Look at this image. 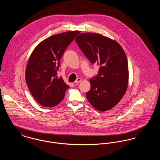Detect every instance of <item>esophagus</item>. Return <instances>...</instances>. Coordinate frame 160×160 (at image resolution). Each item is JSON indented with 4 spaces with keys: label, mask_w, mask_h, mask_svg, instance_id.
Returning <instances> with one entry per match:
<instances>
[{
    "label": "esophagus",
    "mask_w": 160,
    "mask_h": 160,
    "mask_svg": "<svg viewBox=\"0 0 160 160\" xmlns=\"http://www.w3.org/2000/svg\"><path fill=\"white\" fill-rule=\"evenodd\" d=\"M82 80V79L81 78H77L76 80V81L74 82V83H78L81 82Z\"/></svg>",
    "instance_id": "34e87169"
}]
</instances>
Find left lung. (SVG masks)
I'll return each instance as SVG.
<instances>
[{
  "label": "left lung",
  "instance_id": "8db88e82",
  "mask_svg": "<svg viewBox=\"0 0 160 160\" xmlns=\"http://www.w3.org/2000/svg\"><path fill=\"white\" fill-rule=\"evenodd\" d=\"M75 41L89 61L99 67L98 74L89 80L87 99L101 112L112 108L128 87V61L123 50L116 41L98 33H81Z\"/></svg>",
  "mask_w": 160,
  "mask_h": 160
}]
</instances>
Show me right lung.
<instances>
[{"instance_id": "right-lung-1", "label": "right lung", "mask_w": 160, "mask_h": 160, "mask_svg": "<svg viewBox=\"0 0 160 160\" xmlns=\"http://www.w3.org/2000/svg\"><path fill=\"white\" fill-rule=\"evenodd\" d=\"M79 31L53 35L39 43L31 54L26 82L33 98L45 107H53L64 98L69 86L57 76L60 60Z\"/></svg>"}]
</instances>
